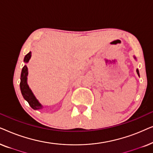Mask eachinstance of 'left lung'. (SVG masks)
<instances>
[{
	"instance_id": "8db88e82",
	"label": "left lung",
	"mask_w": 153,
	"mask_h": 153,
	"mask_svg": "<svg viewBox=\"0 0 153 153\" xmlns=\"http://www.w3.org/2000/svg\"><path fill=\"white\" fill-rule=\"evenodd\" d=\"M134 58L135 60H137V58L135 57V56H134ZM137 74H138V76H140V75H139V70H138V69H137Z\"/></svg>"
}]
</instances>
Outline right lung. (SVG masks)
<instances>
[{
    "instance_id": "add662e5",
    "label": "right lung",
    "mask_w": 153,
    "mask_h": 153,
    "mask_svg": "<svg viewBox=\"0 0 153 153\" xmlns=\"http://www.w3.org/2000/svg\"><path fill=\"white\" fill-rule=\"evenodd\" d=\"M31 58V52L30 51L27 53L24 57V62L25 63H28ZM28 70L26 65H25L24 68H22V74H21V82H20V89L22 94L24 97V100L28 102L30 107L34 110H39L43 108L44 106L39 103L38 100L34 95V94L31 91L28 84Z\"/></svg>"
}]
</instances>
